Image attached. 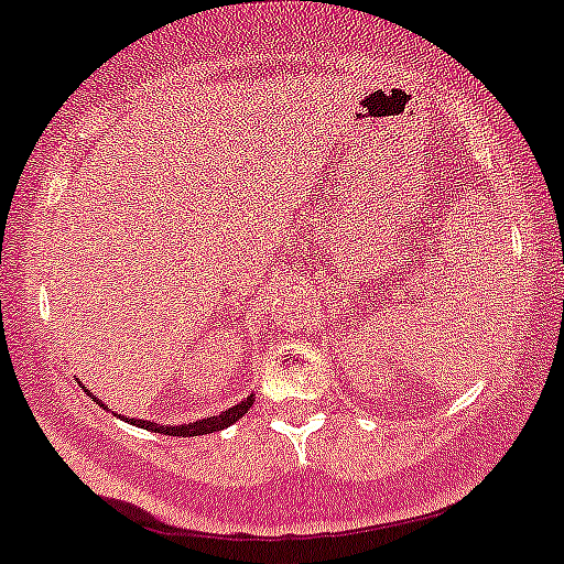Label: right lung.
Returning <instances> with one entry per match:
<instances>
[{
  "label": "right lung",
  "mask_w": 564,
  "mask_h": 564,
  "mask_svg": "<svg viewBox=\"0 0 564 564\" xmlns=\"http://www.w3.org/2000/svg\"><path fill=\"white\" fill-rule=\"evenodd\" d=\"M97 402H99V399H97ZM252 404H254V393H249L243 402L234 404L230 410L220 412V415L207 417V420H196V423H188V425H158V423H147V420H131V423L139 425V429H144V431L167 433V436H205V433H215V431L228 429L230 423H236V420L247 415V410Z\"/></svg>",
  "instance_id": "obj_1"
}]
</instances>
